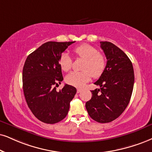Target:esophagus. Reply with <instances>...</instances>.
<instances>
[{
	"label": "esophagus",
	"instance_id": "34e87169",
	"mask_svg": "<svg viewBox=\"0 0 152 152\" xmlns=\"http://www.w3.org/2000/svg\"><path fill=\"white\" fill-rule=\"evenodd\" d=\"M82 90V89H77V93H80V92H81Z\"/></svg>",
	"mask_w": 152,
	"mask_h": 152
}]
</instances>
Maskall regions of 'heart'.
Returning <instances> with one entry per match:
<instances>
[{"label": "heart", "mask_w": 152, "mask_h": 152, "mask_svg": "<svg viewBox=\"0 0 152 152\" xmlns=\"http://www.w3.org/2000/svg\"><path fill=\"white\" fill-rule=\"evenodd\" d=\"M73 52L77 57L84 59L82 71L71 72L65 77L68 85L76 87H82L91 80V76L98 77L104 72L106 66V58L99 52L96 47L88 44L77 46ZM59 65L64 72L68 71L72 67V59L68 53H63L59 58Z\"/></svg>", "instance_id": "b5f03b06"}]
</instances>
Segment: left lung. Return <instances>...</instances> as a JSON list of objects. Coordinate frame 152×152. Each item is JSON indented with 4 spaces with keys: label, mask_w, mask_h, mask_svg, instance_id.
<instances>
[{
    "label": "left lung",
    "mask_w": 152,
    "mask_h": 152,
    "mask_svg": "<svg viewBox=\"0 0 152 152\" xmlns=\"http://www.w3.org/2000/svg\"><path fill=\"white\" fill-rule=\"evenodd\" d=\"M107 59L106 68L94 82L100 87L91 91V99L86 103L89 115L101 123H110L123 113L130 102L134 82L132 62L115 45L101 42Z\"/></svg>",
    "instance_id": "1"
}]
</instances>
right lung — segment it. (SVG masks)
Masks as SVG:
<instances>
[{"mask_svg":"<svg viewBox=\"0 0 152 152\" xmlns=\"http://www.w3.org/2000/svg\"><path fill=\"white\" fill-rule=\"evenodd\" d=\"M74 42L44 43L29 54L24 63V97L32 113L43 123L54 124L64 119L77 92L75 87L68 85L59 91L56 88L63 80L60 57Z\"/></svg>","mask_w":152,"mask_h":152,"instance_id":"1","label":"right lung"}]
</instances>
